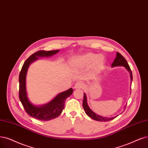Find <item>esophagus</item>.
<instances>
[{"mask_svg":"<svg viewBox=\"0 0 148 148\" xmlns=\"http://www.w3.org/2000/svg\"><path fill=\"white\" fill-rule=\"evenodd\" d=\"M84 84L81 82H77L74 85V88L75 89H79V88H81L83 87Z\"/></svg>","mask_w":148,"mask_h":148,"instance_id":"esophagus-1","label":"esophagus"}]
</instances>
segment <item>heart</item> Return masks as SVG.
<instances>
[{"instance_id": "1", "label": "heart", "mask_w": 148, "mask_h": 148, "mask_svg": "<svg viewBox=\"0 0 148 148\" xmlns=\"http://www.w3.org/2000/svg\"><path fill=\"white\" fill-rule=\"evenodd\" d=\"M105 59L102 56L97 53H88L80 57L77 61L79 66H89L93 64L95 69H100L104 64Z\"/></svg>"}]
</instances>
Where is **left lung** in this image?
<instances>
[{
    "mask_svg": "<svg viewBox=\"0 0 148 148\" xmlns=\"http://www.w3.org/2000/svg\"><path fill=\"white\" fill-rule=\"evenodd\" d=\"M123 66L125 68V69H126L130 73L131 81H132V79H133L132 73V71H131L130 68L129 66L128 63L127 62L126 60L124 58V57L122 56V55L117 52L116 58L114 60V61L112 64V66L114 67V66ZM84 96V100H83V107L84 108L86 114L92 119H95L97 121H109L116 117H116H112V118H105L103 116H101L99 115H98V114H96L94 112H92L91 110L90 107H88V104H87L86 97L85 93Z\"/></svg>",
    "mask_w": 148,
    "mask_h": 148,
    "instance_id": "obj_1",
    "label": "left lung"
}]
</instances>
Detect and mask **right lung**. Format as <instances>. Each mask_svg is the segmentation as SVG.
<instances>
[{"instance_id":"1","label":"right lung","mask_w":148,"mask_h":148,"mask_svg":"<svg viewBox=\"0 0 148 148\" xmlns=\"http://www.w3.org/2000/svg\"><path fill=\"white\" fill-rule=\"evenodd\" d=\"M59 50L56 51H39L33 53L24 62L20 71L19 76V97L26 113L30 116L41 121H49L58 117L62 113L64 107V103L66 98L70 96L73 92V88H70L66 91L58 95L54 99L47 104L36 107L29 101L27 96L25 87V77L27 69L31 63L38 60V57H50L58 52Z\"/></svg>"}]
</instances>
